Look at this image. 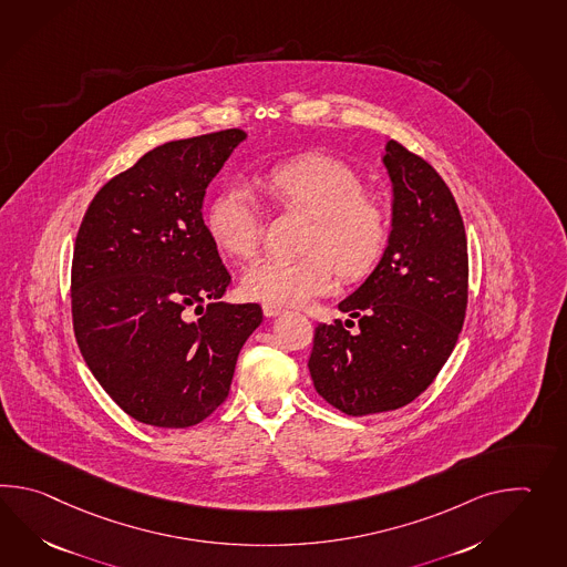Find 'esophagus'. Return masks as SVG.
<instances>
[{
  "label": "esophagus",
  "instance_id": "34e87169",
  "mask_svg": "<svg viewBox=\"0 0 567 567\" xmlns=\"http://www.w3.org/2000/svg\"><path fill=\"white\" fill-rule=\"evenodd\" d=\"M262 311L266 317H277V315L285 313V307L275 305V302H262Z\"/></svg>",
  "mask_w": 567,
  "mask_h": 567
}]
</instances>
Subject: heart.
Segmentation results:
<instances>
[{
    "instance_id": "obj_1",
    "label": "heart",
    "mask_w": 567,
    "mask_h": 567,
    "mask_svg": "<svg viewBox=\"0 0 567 567\" xmlns=\"http://www.w3.org/2000/svg\"><path fill=\"white\" fill-rule=\"evenodd\" d=\"M266 193L295 214L311 219L301 258H258L241 275V290L258 301L301 307L326 295L336 270L341 278L364 277L386 248L391 212L382 197L364 190L350 164L309 152L270 166ZM205 227L219 252L250 258L262 241V219L252 190L229 183L205 212Z\"/></svg>"
}]
</instances>
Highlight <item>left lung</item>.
I'll return each instance as SVG.
<instances>
[{"label": "left lung", "mask_w": 567, "mask_h": 567, "mask_svg": "<svg viewBox=\"0 0 567 567\" xmlns=\"http://www.w3.org/2000/svg\"><path fill=\"white\" fill-rule=\"evenodd\" d=\"M384 164L394 189L389 246L340 302L358 323H319L309 358L315 391L352 416L415 401L447 362L466 317V229L452 190L396 140Z\"/></svg>", "instance_id": "obj_1"}]
</instances>
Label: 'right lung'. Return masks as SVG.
Here are the masks:
<instances>
[{"label":"right lung","instance_id":"right-lung-1","mask_svg":"<svg viewBox=\"0 0 567 567\" xmlns=\"http://www.w3.org/2000/svg\"><path fill=\"white\" fill-rule=\"evenodd\" d=\"M244 138L229 127L146 152L97 190L76 231V343L103 391L140 423L183 429L212 415L262 321L256 302L219 301L231 277L202 212Z\"/></svg>","mask_w":567,"mask_h":567}]
</instances>
